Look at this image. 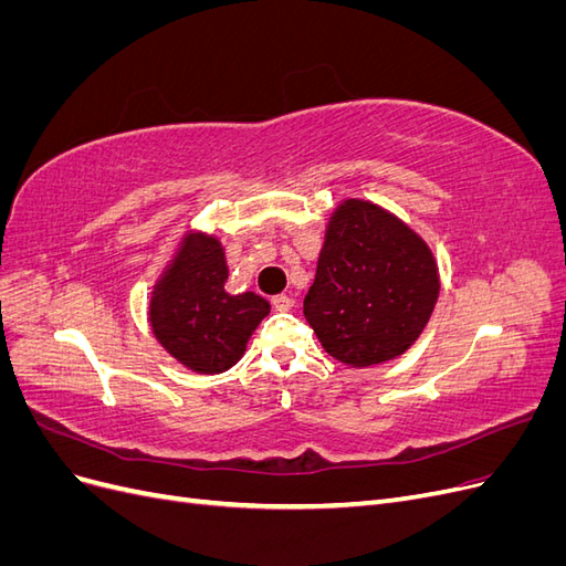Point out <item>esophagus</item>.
<instances>
[{
	"label": "esophagus",
	"instance_id": "34e87169",
	"mask_svg": "<svg viewBox=\"0 0 566 566\" xmlns=\"http://www.w3.org/2000/svg\"><path fill=\"white\" fill-rule=\"evenodd\" d=\"M271 306L276 312H287L290 306H293V297H287V295H276V297H271Z\"/></svg>",
	"mask_w": 566,
	"mask_h": 566
}]
</instances>
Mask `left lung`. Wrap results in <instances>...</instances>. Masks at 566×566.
<instances>
[{
    "instance_id": "1",
    "label": "left lung",
    "mask_w": 566,
    "mask_h": 566,
    "mask_svg": "<svg viewBox=\"0 0 566 566\" xmlns=\"http://www.w3.org/2000/svg\"><path fill=\"white\" fill-rule=\"evenodd\" d=\"M439 273L401 219L366 200L333 212L304 316L337 361L366 368L403 354L430 321Z\"/></svg>"
}]
</instances>
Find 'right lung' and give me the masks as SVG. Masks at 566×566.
I'll list each match as a JSON object with an SVG mask.
<instances>
[{
	"label": "right lung",
	"mask_w": 566,
	"mask_h": 566,
	"mask_svg": "<svg viewBox=\"0 0 566 566\" xmlns=\"http://www.w3.org/2000/svg\"><path fill=\"white\" fill-rule=\"evenodd\" d=\"M229 269L214 235L193 233L150 300V325L160 345L196 373H224L243 356L252 331L269 314L254 293H227Z\"/></svg>",
	"instance_id": "1"
}]
</instances>
